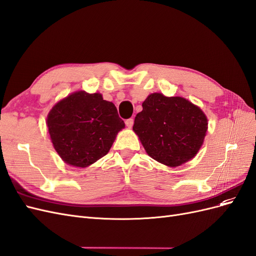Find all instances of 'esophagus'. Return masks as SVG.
Instances as JSON below:
<instances>
[{
	"mask_svg": "<svg viewBox=\"0 0 256 256\" xmlns=\"http://www.w3.org/2000/svg\"><path fill=\"white\" fill-rule=\"evenodd\" d=\"M126 126L128 127V128H131L132 127V125H134V118H128V120H126Z\"/></svg>",
	"mask_w": 256,
	"mask_h": 256,
	"instance_id": "obj_1",
	"label": "esophagus"
}]
</instances>
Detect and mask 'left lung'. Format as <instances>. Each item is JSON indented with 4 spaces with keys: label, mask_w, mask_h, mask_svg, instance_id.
Wrapping results in <instances>:
<instances>
[{
    "label": "left lung",
    "mask_w": 256,
    "mask_h": 256,
    "mask_svg": "<svg viewBox=\"0 0 256 256\" xmlns=\"http://www.w3.org/2000/svg\"><path fill=\"white\" fill-rule=\"evenodd\" d=\"M134 131L146 152L168 166H180L200 150L207 132V118L182 97L154 92L142 104Z\"/></svg>",
    "instance_id": "1"
}]
</instances>
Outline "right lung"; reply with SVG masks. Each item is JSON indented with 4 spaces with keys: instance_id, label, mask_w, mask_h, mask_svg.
I'll return each mask as SVG.
<instances>
[{
    "instance_id": "obj_1",
    "label": "right lung",
    "mask_w": 256,
    "mask_h": 256,
    "mask_svg": "<svg viewBox=\"0 0 256 256\" xmlns=\"http://www.w3.org/2000/svg\"><path fill=\"white\" fill-rule=\"evenodd\" d=\"M47 126L53 147L65 164L86 168L109 152L125 122L102 94L79 90L52 108Z\"/></svg>"
}]
</instances>
